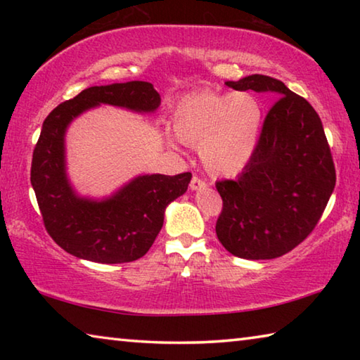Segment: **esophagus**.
<instances>
[{
  "mask_svg": "<svg viewBox=\"0 0 360 360\" xmlns=\"http://www.w3.org/2000/svg\"><path fill=\"white\" fill-rule=\"evenodd\" d=\"M208 184L203 179H200L198 176H193L191 181V191H202V188H206Z\"/></svg>",
  "mask_w": 360,
  "mask_h": 360,
  "instance_id": "obj_1",
  "label": "esophagus"
}]
</instances>
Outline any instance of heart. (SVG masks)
Wrapping results in <instances>:
<instances>
[{
    "label": "heart",
    "instance_id": "obj_1",
    "mask_svg": "<svg viewBox=\"0 0 360 360\" xmlns=\"http://www.w3.org/2000/svg\"><path fill=\"white\" fill-rule=\"evenodd\" d=\"M173 130L181 143L200 148L203 167L214 176H233L246 168L257 148L262 106L254 95L202 90L182 98L173 111ZM174 144L172 136H167Z\"/></svg>",
    "mask_w": 360,
    "mask_h": 360
}]
</instances>
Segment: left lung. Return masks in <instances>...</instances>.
I'll list each match as a JSON object with an SVG mask.
<instances>
[{
  "label": "left lung",
  "mask_w": 360,
  "mask_h": 360,
  "mask_svg": "<svg viewBox=\"0 0 360 360\" xmlns=\"http://www.w3.org/2000/svg\"><path fill=\"white\" fill-rule=\"evenodd\" d=\"M225 85L279 98L266 114L251 162L235 181L216 182L224 202L217 238L236 257H281L311 233L335 188L322 122L278 79L252 75Z\"/></svg>",
  "instance_id": "obj_1"
}]
</instances>
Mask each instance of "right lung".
Listing matches in <instances>:
<instances>
[{
  "label": "right lung",
  "mask_w": 360,
  "mask_h": 360,
  "mask_svg": "<svg viewBox=\"0 0 360 360\" xmlns=\"http://www.w3.org/2000/svg\"><path fill=\"white\" fill-rule=\"evenodd\" d=\"M101 105L155 112L160 95L144 81L95 85L47 115L32 162V186L47 233L75 257L98 264L133 262L149 251L167 206L186 193L191 173L139 174L106 198L81 197L66 173L65 135L72 120Z\"/></svg>",
  "instance_id": "add662e5"
}]
</instances>
